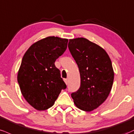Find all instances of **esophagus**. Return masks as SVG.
<instances>
[{
	"label": "esophagus",
	"instance_id": "esophagus-1",
	"mask_svg": "<svg viewBox=\"0 0 134 134\" xmlns=\"http://www.w3.org/2000/svg\"><path fill=\"white\" fill-rule=\"evenodd\" d=\"M64 82H65V83H66V84H68V79H64Z\"/></svg>",
	"mask_w": 134,
	"mask_h": 134
}]
</instances>
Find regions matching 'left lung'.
Instances as JSON below:
<instances>
[{"label": "left lung", "instance_id": "1", "mask_svg": "<svg viewBox=\"0 0 134 134\" xmlns=\"http://www.w3.org/2000/svg\"><path fill=\"white\" fill-rule=\"evenodd\" d=\"M68 47L79 69L80 86L71 93L80 110L90 112L107 99L113 85L112 62L104 49L87 38L69 40Z\"/></svg>", "mask_w": 134, "mask_h": 134}]
</instances>
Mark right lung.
Listing matches in <instances>:
<instances>
[{"label":"right lung","mask_w":134,"mask_h":134,"mask_svg":"<svg viewBox=\"0 0 134 134\" xmlns=\"http://www.w3.org/2000/svg\"><path fill=\"white\" fill-rule=\"evenodd\" d=\"M68 39L47 37L33 43L22 58L17 81L27 102L38 110H45L54 104L67 86L55 65L64 54Z\"/></svg>","instance_id":"1"}]
</instances>
